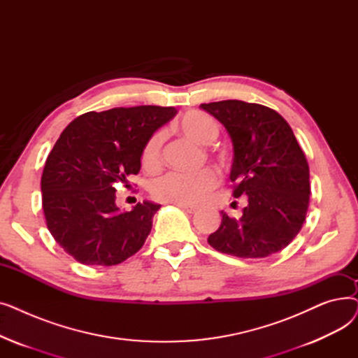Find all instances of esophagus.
<instances>
[{"instance_id":"esophagus-1","label":"esophagus","mask_w":358,"mask_h":358,"mask_svg":"<svg viewBox=\"0 0 358 358\" xmlns=\"http://www.w3.org/2000/svg\"><path fill=\"white\" fill-rule=\"evenodd\" d=\"M178 208H181L184 212L187 213H196L197 212V208L196 206H190V204H177Z\"/></svg>"}]
</instances>
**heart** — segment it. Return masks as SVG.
Returning <instances> with one entry per match:
<instances>
[{
	"mask_svg": "<svg viewBox=\"0 0 358 358\" xmlns=\"http://www.w3.org/2000/svg\"><path fill=\"white\" fill-rule=\"evenodd\" d=\"M178 130L192 141L209 145L219 136V126L213 117L201 111H189L177 123ZM161 130L154 131L142 146L141 164L146 171H157L162 164ZM219 184V174L213 168H204L194 174L168 173L152 181L150 194L158 201L173 204H197L208 197Z\"/></svg>",
	"mask_w": 358,
	"mask_h": 358,
	"instance_id": "heart-1",
	"label": "heart"
}]
</instances>
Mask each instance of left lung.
<instances>
[{"label":"left lung","mask_w":358,"mask_h":358,"mask_svg":"<svg viewBox=\"0 0 358 358\" xmlns=\"http://www.w3.org/2000/svg\"><path fill=\"white\" fill-rule=\"evenodd\" d=\"M229 131L234 197L245 196L242 217L222 212L208 242L239 258H264L286 248L302 229L310 196L309 165L289 123L270 107L224 100L200 104Z\"/></svg>","instance_id":"1"}]
</instances>
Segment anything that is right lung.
Here are the masks:
<instances>
[{
  "label": "right lung",
  "mask_w": 358,
  "mask_h": 358,
  "mask_svg": "<svg viewBox=\"0 0 358 358\" xmlns=\"http://www.w3.org/2000/svg\"><path fill=\"white\" fill-rule=\"evenodd\" d=\"M176 113L159 106L88 111L56 141L42 174L43 213L53 239L81 264L116 266L142 248L161 206L143 201L120 212L115 185L129 187L143 143Z\"/></svg>",
  "instance_id": "1"
}]
</instances>
